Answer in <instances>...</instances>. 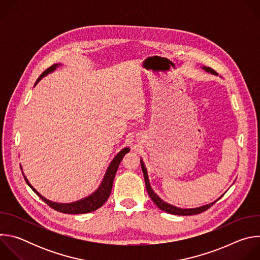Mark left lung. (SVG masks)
<instances>
[{
	"instance_id": "obj_1",
	"label": "left lung",
	"mask_w": 260,
	"mask_h": 260,
	"mask_svg": "<svg viewBox=\"0 0 260 260\" xmlns=\"http://www.w3.org/2000/svg\"><path fill=\"white\" fill-rule=\"evenodd\" d=\"M204 69H205L207 72H209V73H211V74H214V75L216 74V72H215L213 69H211V68H206V67H204ZM141 167H142V171H143V175H144V179H145V184H146V189H147V191H148V194H149L150 199L153 201V203H154L160 210H162V211H165V212H167V213L174 214V215H180V216L197 215V214H200V213L205 212L206 210L210 209V208L220 199V198H219L217 201H215V202H213V203H211V204H209V205H206V206H203V207H199V208H194V209H180V208L174 207V206H172V205H170V204L164 202V201L153 191V189H152L151 186H150L149 179H148V175H147L146 168H145V166H144V164H143L142 160H141Z\"/></svg>"
}]
</instances>
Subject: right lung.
Returning <instances> with one entry per match:
<instances>
[{
    "instance_id": "1",
    "label": "right lung",
    "mask_w": 260,
    "mask_h": 260,
    "mask_svg": "<svg viewBox=\"0 0 260 260\" xmlns=\"http://www.w3.org/2000/svg\"><path fill=\"white\" fill-rule=\"evenodd\" d=\"M58 64H52L50 68H48L46 71H44L40 77L37 79V82L36 84L38 83L44 76H46L48 73L52 72L53 70H55V68L57 67ZM35 84V85H36ZM129 151V148H124V149H122L115 157L114 159L112 160V162L110 164L108 170H107V173L104 177V180L102 182V184L100 185V187L98 188L96 191H94L92 194H90L89 197L83 199V200H80L78 202H75V203H71V204H58V203H54V202H51V201H48L47 199H45L44 197H42L38 191H37L31 185L29 184V182L27 181V179L24 177V180L25 182L27 183L28 186L32 189V191L38 196L44 203H46L50 208L54 209L55 211H58V212H61V213H64V214H85V213H89V212H92V211H95L98 210L99 208H101L108 200L110 193H111V190H112V186H113V181H114V177H115V174L117 172V169L119 167V164L121 161V159L123 158V156Z\"/></svg>"
}]
</instances>
